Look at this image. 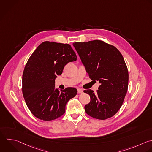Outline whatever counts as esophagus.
<instances>
[{
	"label": "esophagus",
	"instance_id": "1",
	"mask_svg": "<svg viewBox=\"0 0 152 152\" xmlns=\"http://www.w3.org/2000/svg\"><path fill=\"white\" fill-rule=\"evenodd\" d=\"M77 91H78V94H82L83 93V90L81 88H78L77 89Z\"/></svg>",
	"mask_w": 152,
	"mask_h": 152
}]
</instances>
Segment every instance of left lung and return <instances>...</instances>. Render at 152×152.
<instances>
[{
	"label": "left lung",
	"instance_id": "left-lung-1",
	"mask_svg": "<svg viewBox=\"0 0 152 152\" xmlns=\"http://www.w3.org/2000/svg\"><path fill=\"white\" fill-rule=\"evenodd\" d=\"M73 46L90 78L100 84L96 93L84 91L91 99L84 107L86 113L101 120L113 116L121 108L128 90V71L122 54L115 46L99 40L75 42Z\"/></svg>",
	"mask_w": 152,
	"mask_h": 152
}]
</instances>
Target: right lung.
Instances as JSON below:
<instances>
[{"instance_id": "1", "label": "right lung", "mask_w": 152, "mask_h": 152, "mask_svg": "<svg viewBox=\"0 0 152 152\" xmlns=\"http://www.w3.org/2000/svg\"><path fill=\"white\" fill-rule=\"evenodd\" d=\"M77 60L68 44L44 42L28 59L24 69L22 91L27 106L38 119H56L65 112L69 100L77 94L73 87L55 88L56 75L62 74L65 65Z\"/></svg>"}]
</instances>
